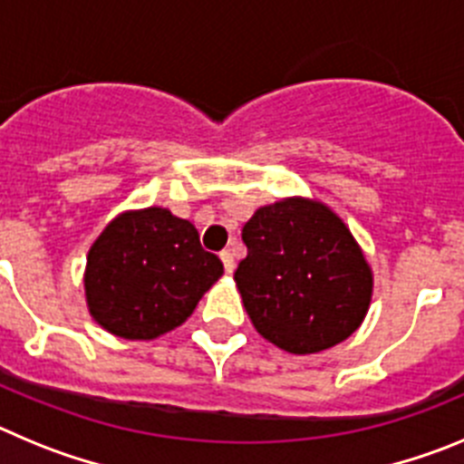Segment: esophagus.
Instances as JSON below:
<instances>
[{
	"mask_svg": "<svg viewBox=\"0 0 464 464\" xmlns=\"http://www.w3.org/2000/svg\"><path fill=\"white\" fill-rule=\"evenodd\" d=\"M220 260H223V265H225V272H227V274L235 272L237 265H235V256H232V253L223 251V253H220Z\"/></svg>",
	"mask_w": 464,
	"mask_h": 464,
	"instance_id": "esophagus-1",
	"label": "esophagus"
}]
</instances>
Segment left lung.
<instances>
[{
  "mask_svg": "<svg viewBox=\"0 0 464 464\" xmlns=\"http://www.w3.org/2000/svg\"><path fill=\"white\" fill-rule=\"evenodd\" d=\"M248 256L235 283L251 323L274 346L321 353L362 325L374 274L348 225L311 197L265 204L241 232Z\"/></svg>",
  "mask_w": 464,
  "mask_h": 464,
  "instance_id": "left-lung-1",
  "label": "left lung"
}]
</instances>
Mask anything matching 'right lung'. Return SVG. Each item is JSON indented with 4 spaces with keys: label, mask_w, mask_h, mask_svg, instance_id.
<instances>
[{
    "label": "right lung",
    "mask_w": 464,
    "mask_h": 464,
    "mask_svg": "<svg viewBox=\"0 0 464 464\" xmlns=\"http://www.w3.org/2000/svg\"><path fill=\"white\" fill-rule=\"evenodd\" d=\"M223 276L195 225L165 207L118 213L92 241L83 288L92 321L130 342H150L188 321Z\"/></svg>",
    "instance_id": "obj_1"
}]
</instances>
